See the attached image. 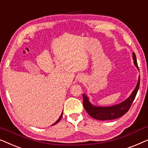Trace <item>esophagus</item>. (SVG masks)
<instances>
[{
    "label": "esophagus",
    "mask_w": 148,
    "mask_h": 148,
    "mask_svg": "<svg viewBox=\"0 0 148 148\" xmlns=\"http://www.w3.org/2000/svg\"><path fill=\"white\" fill-rule=\"evenodd\" d=\"M78 81L79 82H83L84 81V76H80V77H78Z\"/></svg>",
    "instance_id": "esophagus-1"
}]
</instances>
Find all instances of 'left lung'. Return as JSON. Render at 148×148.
<instances>
[{"label":"left lung","instance_id":"1","mask_svg":"<svg viewBox=\"0 0 148 148\" xmlns=\"http://www.w3.org/2000/svg\"><path fill=\"white\" fill-rule=\"evenodd\" d=\"M133 60L135 66L138 68L136 54L133 53ZM139 84H140V76L139 77L138 82L136 88L133 91L130 97L127 98L125 101H123L118 105H115L111 107H97L92 105L89 101L88 97L86 95L83 94V106L85 110L90 116L95 119L105 121V120H113L117 119L125 114L130 109L132 104L134 102L136 96L138 91Z\"/></svg>","mask_w":148,"mask_h":148}]
</instances>
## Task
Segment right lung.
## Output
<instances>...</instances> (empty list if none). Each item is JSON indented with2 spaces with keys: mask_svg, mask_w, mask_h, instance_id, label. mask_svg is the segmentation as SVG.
<instances>
[{
  "mask_svg": "<svg viewBox=\"0 0 148 148\" xmlns=\"http://www.w3.org/2000/svg\"><path fill=\"white\" fill-rule=\"evenodd\" d=\"M62 113L61 114V115H60V117H59V119H58L57 120V121H56L55 122V123H54L52 125H55V124H56V123H58V122H59L60 121V119H62Z\"/></svg>",
  "mask_w": 148,
  "mask_h": 148,
  "instance_id": "1",
  "label": "right lung"
}]
</instances>
